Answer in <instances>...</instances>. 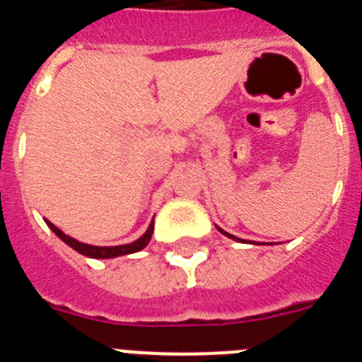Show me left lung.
<instances>
[{"instance_id":"obj_1","label":"left lung","mask_w":362,"mask_h":362,"mask_svg":"<svg viewBox=\"0 0 362 362\" xmlns=\"http://www.w3.org/2000/svg\"><path fill=\"white\" fill-rule=\"evenodd\" d=\"M218 231H220V233H224V235H226V237H229V238H233V240H240V242H244V240H242V238H237V237H233V235H229V233H226L224 229H220V228H218Z\"/></svg>"}]
</instances>
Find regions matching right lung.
<instances>
[{"mask_svg": "<svg viewBox=\"0 0 362 362\" xmlns=\"http://www.w3.org/2000/svg\"><path fill=\"white\" fill-rule=\"evenodd\" d=\"M47 226H49L52 231H54L56 235H58L62 240L67 244V246H71L72 250H76L78 253H81V255L86 257H90V259H112V257H120V255H129V253H136V251L144 250V247L149 244L151 240V235H153V229H155V220L151 222L149 228H147L146 233L142 235V237L138 238V240L131 242V244H124V246H90V244H83V242H78L76 238L69 237V235H65L62 229L56 228L52 222H49V220H45Z\"/></svg>", "mask_w": 362, "mask_h": 362, "instance_id": "obj_1", "label": "right lung"}]
</instances>
